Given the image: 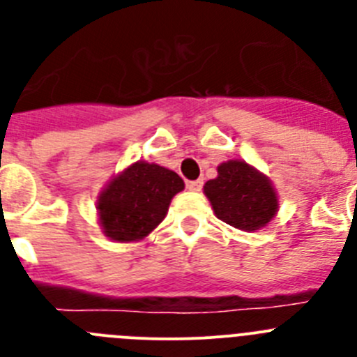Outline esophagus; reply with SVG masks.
<instances>
[{
  "label": "esophagus",
  "instance_id": "1",
  "mask_svg": "<svg viewBox=\"0 0 357 357\" xmlns=\"http://www.w3.org/2000/svg\"><path fill=\"white\" fill-rule=\"evenodd\" d=\"M202 188H204V178H198V181H189L188 182L189 191L198 192V191H202Z\"/></svg>",
  "mask_w": 357,
  "mask_h": 357
}]
</instances>
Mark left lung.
I'll return each mask as SVG.
<instances>
[{
	"label": "left lung",
	"instance_id": "1",
	"mask_svg": "<svg viewBox=\"0 0 357 357\" xmlns=\"http://www.w3.org/2000/svg\"><path fill=\"white\" fill-rule=\"evenodd\" d=\"M204 192L214 214L238 230H260L278 212V195L269 178L237 159L221 162Z\"/></svg>",
	"mask_w": 357,
	"mask_h": 357
}]
</instances>
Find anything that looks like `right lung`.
<instances>
[{"instance_id": "1", "label": "right lung", "mask_w": 357, "mask_h": 357, "mask_svg": "<svg viewBox=\"0 0 357 357\" xmlns=\"http://www.w3.org/2000/svg\"><path fill=\"white\" fill-rule=\"evenodd\" d=\"M182 189L184 181L172 169L134 162L113 176L97 198L104 235L116 243L146 237L166 218L169 202Z\"/></svg>"}]
</instances>
